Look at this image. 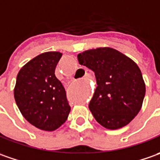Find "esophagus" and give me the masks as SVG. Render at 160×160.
Wrapping results in <instances>:
<instances>
[{"mask_svg": "<svg viewBox=\"0 0 160 160\" xmlns=\"http://www.w3.org/2000/svg\"><path fill=\"white\" fill-rule=\"evenodd\" d=\"M85 78H86V77H84V79H85Z\"/></svg>", "mask_w": 160, "mask_h": 160, "instance_id": "obj_1", "label": "esophagus"}]
</instances>
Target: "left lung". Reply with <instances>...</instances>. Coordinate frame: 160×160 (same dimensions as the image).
Segmentation results:
<instances>
[{
	"mask_svg": "<svg viewBox=\"0 0 160 160\" xmlns=\"http://www.w3.org/2000/svg\"><path fill=\"white\" fill-rule=\"evenodd\" d=\"M79 63L92 70L97 87L88 104L97 122L107 129H118L140 112L145 83L138 65L112 48H97L78 56Z\"/></svg>",
	"mask_w": 160,
	"mask_h": 160,
	"instance_id": "left-lung-1",
	"label": "left lung"
}]
</instances>
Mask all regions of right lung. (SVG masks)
<instances>
[{"instance_id":"obj_1","label":"right lung","mask_w":160,"mask_h":160,"mask_svg":"<svg viewBox=\"0 0 160 160\" xmlns=\"http://www.w3.org/2000/svg\"><path fill=\"white\" fill-rule=\"evenodd\" d=\"M62 53L49 51L32 58L17 76L14 97L20 112L37 128L54 131L65 122L70 107L55 70Z\"/></svg>"}]
</instances>
